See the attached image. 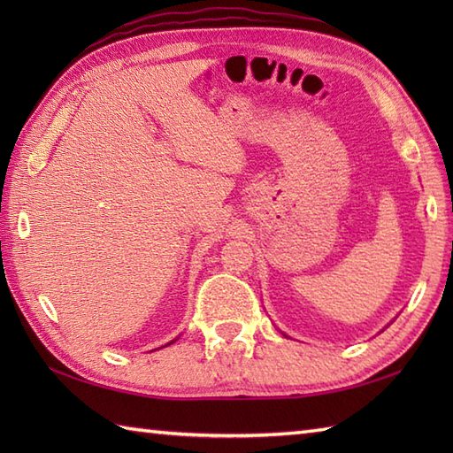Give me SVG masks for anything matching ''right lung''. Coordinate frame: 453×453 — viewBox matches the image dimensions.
<instances>
[{"instance_id": "add662e5", "label": "right lung", "mask_w": 453, "mask_h": 453, "mask_svg": "<svg viewBox=\"0 0 453 453\" xmlns=\"http://www.w3.org/2000/svg\"><path fill=\"white\" fill-rule=\"evenodd\" d=\"M175 341H177V339H175ZM175 341H171V342H167V344H165V346H169V344H173V342H175Z\"/></svg>"}]
</instances>
